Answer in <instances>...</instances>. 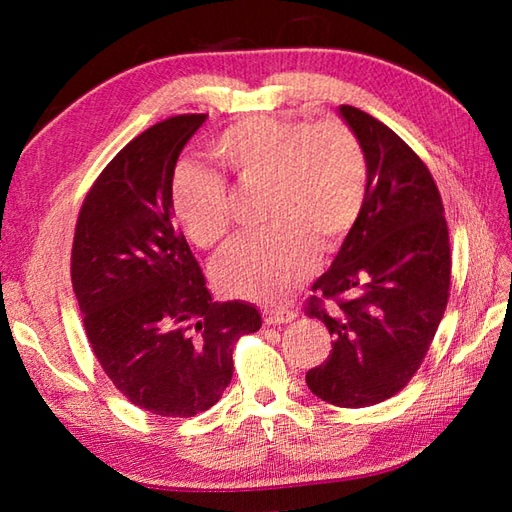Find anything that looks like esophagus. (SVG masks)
<instances>
[{"label":"esophagus","mask_w":512,"mask_h":512,"mask_svg":"<svg viewBox=\"0 0 512 512\" xmlns=\"http://www.w3.org/2000/svg\"><path fill=\"white\" fill-rule=\"evenodd\" d=\"M297 314L292 310H266L264 312V323L266 325H286L290 321H295Z\"/></svg>","instance_id":"obj_1"}]
</instances>
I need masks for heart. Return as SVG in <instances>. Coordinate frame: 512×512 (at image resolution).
Wrapping results in <instances>:
<instances>
[{
  "label": "heart",
  "instance_id": "obj_1",
  "mask_svg": "<svg viewBox=\"0 0 512 512\" xmlns=\"http://www.w3.org/2000/svg\"><path fill=\"white\" fill-rule=\"evenodd\" d=\"M211 149L239 187L266 189L264 222L275 226L228 250L215 264V284L239 299H286L317 266L319 244L341 242L361 215L365 151L341 121L306 125L273 116L235 121ZM171 209L200 248L220 246L231 231L226 182L195 162H182L173 173Z\"/></svg>",
  "mask_w": 512,
  "mask_h": 512
}]
</instances>
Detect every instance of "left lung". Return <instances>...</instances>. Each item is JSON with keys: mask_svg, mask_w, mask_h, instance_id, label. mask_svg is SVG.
Returning <instances> with one entry per match:
<instances>
[{"mask_svg": "<svg viewBox=\"0 0 512 512\" xmlns=\"http://www.w3.org/2000/svg\"><path fill=\"white\" fill-rule=\"evenodd\" d=\"M339 116L367 160L363 211L328 273L314 281L334 313L310 299L308 317L334 336L328 361L310 369L314 396L336 407H369L418 372L444 317L451 284L449 228L436 182L387 125L352 105Z\"/></svg>", "mask_w": 512, "mask_h": 512, "instance_id": "8db88e82", "label": "left lung"}]
</instances>
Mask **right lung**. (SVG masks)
Wrapping results in <instances>:
<instances>
[{
    "label": "right lung",
    "mask_w": 512,
    "mask_h": 512,
    "mask_svg": "<svg viewBox=\"0 0 512 512\" xmlns=\"http://www.w3.org/2000/svg\"><path fill=\"white\" fill-rule=\"evenodd\" d=\"M206 114L167 118L125 145L76 222L72 288L105 374L136 407L169 418L211 409L233 345L262 328L246 301H213L171 209V180Z\"/></svg>",
    "instance_id": "obj_1"
}]
</instances>
